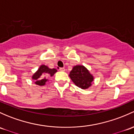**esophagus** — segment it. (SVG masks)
Wrapping results in <instances>:
<instances>
[{
  "mask_svg": "<svg viewBox=\"0 0 134 134\" xmlns=\"http://www.w3.org/2000/svg\"><path fill=\"white\" fill-rule=\"evenodd\" d=\"M59 69H60V71H65V68H64V67H60V68Z\"/></svg>",
  "mask_w": 134,
  "mask_h": 134,
  "instance_id": "esophagus-1",
  "label": "esophagus"
}]
</instances>
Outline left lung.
<instances>
[{
  "instance_id": "8db88e82",
  "label": "left lung",
  "mask_w": 134,
  "mask_h": 134,
  "mask_svg": "<svg viewBox=\"0 0 134 134\" xmlns=\"http://www.w3.org/2000/svg\"><path fill=\"white\" fill-rule=\"evenodd\" d=\"M69 76L76 85L82 89L88 88L91 86L94 80L92 75L83 65H76L71 71Z\"/></svg>"
}]
</instances>
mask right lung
<instances>
[{"instance_id": "add662e5", "label": "right lung", "mask_w": 134, "mask_h": 134, "mask_svg": "<svg viewBox=\"0 0 134 134\" xmlns=\"http://www.w3.org/2000/svg\"><path fill=\"white\" fill-rule=\"evenodd\" d=\"M57 72L56 69H49L46 65H42L40 67L37 71L33 74V80H35V84L38 85H44L46 82L47 81L46 77L50 75L51 76H53Z\"/></svg>"}]
</instances>
